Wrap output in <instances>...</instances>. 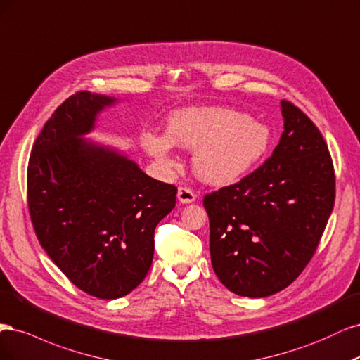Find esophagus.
<instances>
[{
	"instance_id": "1",
	"label": "esophagus",
	"mask_w": 360,
	"mask_h": 360,
	"mask_svg": "<svg viewBox=\"0 0 360 360\" xmlns=\"http://www.w3.org/2000/svg\"><path fill=\"white\" fill-rule=\"evenodd\" d=\"M178 200L181 203H193L195 200V194L193 190L187 187H179L178 188Z\"/></svg>"
}]
</instances>
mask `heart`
<instances>
[{"label":"heart","mask_w":360,"mask_h":360,"mask_svg":"<svg viewBox=\"0 0 360 360\" xmlns=\"http://www.w3.org/2000/svg\"><path fill=\"white\" fill-rule=\"evenodd\" d=\"M143 148L166 167H176L173 145L195 149V175L212 185L233 184L256 169L272 148V131L262 121L226 108H187L173 112L166 136L148 133Z\"/></svg>","instance_id":"heart-1"}]
</instances>
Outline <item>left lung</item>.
<instances>
[{"instance_id":"left-lung-1","label":"left lung","mask_w":360,"mask_h":360,"mask_svg":"<svg viewBox=\"0 0 360 360\" xmlns=\"http://www.w3.org/2000/svg\"><path fill=\"white\" fill-rule=\"evenodd\" d=\"M284 131L264 163L205 195L212 268L230 292L266 297L305 269L335 202L328 145L307 115L281 101Z\"/></svg>"}]
</instances>
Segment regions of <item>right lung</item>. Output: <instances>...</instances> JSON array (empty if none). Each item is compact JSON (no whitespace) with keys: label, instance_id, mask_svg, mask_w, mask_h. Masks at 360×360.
I'll use <instances>...</instances> for the list:
<instances>
[{"label":"right lung","instance_id":"right-lung-1","mask_svg":"<svg viewBox=\"0 0 360 360\" xmlns=\"http://www.w3.org/2000/svg\"><path fill=\"white\" fill-rule=\"evenodd\" d=\"M115 101L89 91L68 97L34 142L27 173L40 245L68 280L98 299L122 297L145 280L155 227L178 193L118 150L82 137Z\"/></svg>","mask_w":360,"mask_h":360}]
</instances>
